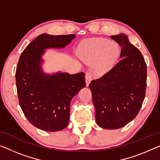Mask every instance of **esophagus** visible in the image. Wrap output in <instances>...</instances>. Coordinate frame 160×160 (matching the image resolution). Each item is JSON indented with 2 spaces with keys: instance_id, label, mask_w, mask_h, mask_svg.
Instances as JSON below:
<instances>
[{
  "instance_id": "obj_1",
  "label": "esophagus",
  "mask_w": 160,
  "mask_h": 160,
  "mask_svg": "<svg viewBox=\"0 0 160 160\" xmlns=\"http://www.w3.org/2000/svg\"><path fill=\"white\" fill-rule=\"evenodd\" d=\"M92 73L89 72H87L86 73V84H87V87H88V84H89L91 81H92Z\"/></svg>"
}]
</instances>
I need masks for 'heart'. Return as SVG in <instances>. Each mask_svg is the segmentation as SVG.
<instances>
[{
    "label": "heart",
    "instance_id": "b5f03b06",
    "mask_svg": "<svg viewBox=\"0 0 160 160\" xmlns=\"http://www.w3.org/2000/svg\"><path fill=\"white\" fill-rule=\"evenodd\" d=\"M121 48L109 39L93 38L85 41L78 49L81 59L87 63L97 61L94 69L97 73H105L111 69L119 58Z\"/></svg>",
    "mask_w": 160,
    "mask_h": 160
}]
</instances>
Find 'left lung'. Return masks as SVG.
Returning <instances> with one entry per match:
<instances>
[{
	"instance_id": "obj_1",
	"label": "left lung",
	"mask_w": 160,
	"mask_h": 160,
	"mask_svg": "<svg viewBox=\"0 0 160 160\" xmlns=\"http://www.w3.org/2000/svg\"><path fill=\"white\" fill-rule=\"evenodd\" d=\"M122 51L118 62L89 88L95 107L96 122L104 129L124 127L138 114L145 97L147 64L143 56L124 34L112 36Z\"/></svg>"
}]
</instances>
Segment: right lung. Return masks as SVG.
<instances>
[{
  "mask_svg": "<svg viewBox=\"0 0 160 160\" xmlns=\"http://www.w3.org/2000/svg\"><path fill=\"white\" fill-rule=\"evenodd\" d=\"M75 37L74 34H41L19 58L16 72L19 104L29 122L43 131H60L67 127L71 101L86 86L83 72L46 74L41 68L46 49L65 47Z\"/></svg>",
  "mask_w": 160,
  "mask_h": 160,
  "instance_id": "right-lung-1",
  "label": "right lung"
}]
</instances>
